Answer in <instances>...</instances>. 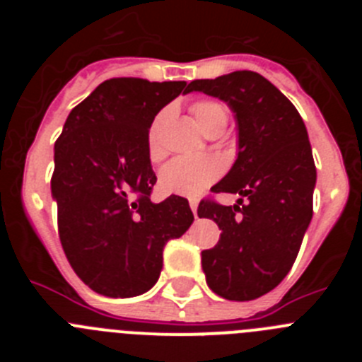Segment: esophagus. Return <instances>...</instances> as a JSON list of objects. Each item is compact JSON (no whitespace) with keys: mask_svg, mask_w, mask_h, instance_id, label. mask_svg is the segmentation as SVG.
Here are the masks:
<instances>
[{"mask_svg":"<svg viewBox=\"0 0 362 362\" xmlns=\"http://www.w3.org/2000/svg\"><path fill=\"white\" fill-rule=\"evenodd\" d=\"M190 209L194 212V216L197 217V201L196 199H190Z\"/></svg>","mask_w":362,"mask_h":362,"instance_id":"esophagus-1","label":"esophagus"}]
</instances>
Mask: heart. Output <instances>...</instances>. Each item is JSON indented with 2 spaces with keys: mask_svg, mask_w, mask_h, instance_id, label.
Segmentation results:
<instances>
[{
  "mask_svg": "<svg viewBox=\"0 0 362 362\" xmlns=\"http://www.w3.org/2000/svg\"><path fill=\"white\" fill-rule=\"evenodd\" d=\"M197 124L204 134L216 129H225L228 121V110L219 101L203 99L192 107ZM159 119L153 123L148 134V156L158 159L161 150L158 143ZM223 172V165L214 156H197V158H175L166 163L159 172L158 185L166 196L197 197L216 181Z\"/></svg>",
  "mask_w": 362,
  "mask_h": 362,
  "instance_id": "1",
  "label": "heart"
}]
</instances>
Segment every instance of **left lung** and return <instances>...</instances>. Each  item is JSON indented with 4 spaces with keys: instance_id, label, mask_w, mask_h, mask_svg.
<instances>
[{
    "instance_id": "1",
    "label": "left lung",
    "mask_w": 362,
    "mask_h": 362,
    "mask_svg": "<svg viewBox=\"0 0 362 362\" xmlns=\"http://www.w3.org/2000/svg\"><path fill=\"white\" fill-rule=\"evenodd\" d=\"M194 90L225 101L238 121V159L212 192L241 199L199 203L197 216L221 230L219 243L201 254L203 272L217 296L257 299L286 277L312 221L317 172L308 132L290 99L252 70L196 79Z\"/></svg>"
}]
</instances>
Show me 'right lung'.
Instances as JSON below:
<instances>
[{
    "label": "right lung",
    "mask_w": 362,
    "mask_h": 362,
    "mask_svg": "<svg viewBox=\"0 0 362 362\" xmlns=\"http://www.w3.org/2000/svg\"><path fill=\"white\" fill-rule=\"evenodd\" d=\"M183 90L187 81L107 79L72 108L54 145L50 187L62 246L79 279L101 296L148 292L166 241L194 221L185 197L150 201L158 177L148 130Z\"/></svg>",
    "instance_id": "obj_1"
}]
</instances>
